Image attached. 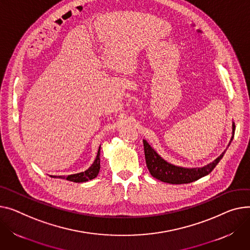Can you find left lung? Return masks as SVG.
Listing matches in <instances>:
<instances>
[{
	"instance_id": "8db88e82",
	"label": "left lung",
	"mask_w": 250,
	"mask_h": 250,
	"mask_svg": "<svg viewBox=\"0 0 250 250\" xmlns=\"http://www.w3.org/2000/svg\"><path fill=\"white\" fill-rule=\"evenodd\" d=\"M234 130H235V125L233 124V132ZM232 140H233V136L231 138V141ZM143 142H144L146 164L149 173H151V175L154 178L165 183H169V184H188V183L194 182L208 175L213 171V169L216 167V166H217V164L223 158V155L225 153V152L222 153L220 157H218L214 162L208 164L203 168L188 169V168L178 167V166L166 162L154 151V148H152V146L146 143V141L144 140Z\"/></svg>"
}]
</instances>
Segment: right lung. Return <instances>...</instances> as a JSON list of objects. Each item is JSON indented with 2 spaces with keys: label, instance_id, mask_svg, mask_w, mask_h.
Segmentation results:
<instances>
[{
  "label": "right lung",
  "instance_id": "right-lung-1",
  "mask_svg": "<svg viewBox=\"0 0 250 250\" xmlns=\"http://www.w3.org/2000/svg\"><path fill=\"white\" fill-rule=\"evenodd\" d=\"M99 157H101V146H99V149H98V152H97L96 159L93 162V164L90 166L89 169H87L84 172L78 173V174L69 175V176H67L66 178L64 176H59L58 178L66 179V180L71 181V182H75V183H82V182H86L88 180L94 179L98 175L99 170H101V158H99Z\"/></svg>",
  "mask_w": 250,
  "mask_h": 250
}]
</instances>
